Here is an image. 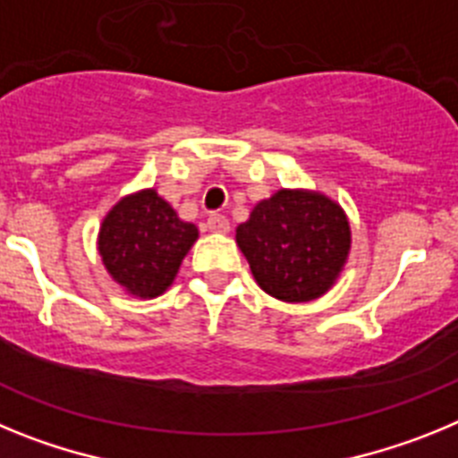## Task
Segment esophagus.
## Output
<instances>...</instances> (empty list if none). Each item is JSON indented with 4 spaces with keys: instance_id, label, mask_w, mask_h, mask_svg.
Wrapping results in <instances>:
<instances>
[{
    "instance_id": "esophagus-1",
    "label": "esophagus",
    "mask_w": 458,
    "mask_h": 458,
    "mask_svg": "<svg viewBox=\"0 0 458 458\" xmlns=\"http://www.w3.org/2000/svg\"><path fill=\"white\" fill-rule=\"evenodd\" d=\"M206 226H208L210 232L226 233V232H229V220H226L222 213H210L208 220H206Z\"/></svg>"
}]
</instances>
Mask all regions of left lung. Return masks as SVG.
I'll use <instances>...</instances> for the list:
<instances>
[{
	"mask_svg": "<svg viewBox=\"0 0 458 458\" xmlns=\"http://www.w3.org/2000/svg\"><path fill=\"white\" fill-rule=\"evenodd\" d=\"M236 242L266 293L307 302L326 293L342 273L351 226L342 206L326 194L279 190L238 225Z\"/></svg>",
	"mask_w": 458,
	"mask_h": 458,
	"instance_id": "8db88e82",
	"label": "left lung"
}]
</instances>
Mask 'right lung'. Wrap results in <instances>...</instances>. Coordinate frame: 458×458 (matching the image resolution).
<instances>
[{
	"label": "right lung",
	"instance_id": "add662e5",
	"mask_svg": "<svg viewBox=\"0 0 458 458\" xmlns=\"http://www.w3.org/2000/svg\"><path fill=\"white\" fill-rule=\"evenodd\" d=\"M199 232L183 222L156 190L128 194L105 216L98 252L128 293L156 298L172 284Z\"/></svg>",
	"mask_w": 458,
	"mask_h": 458
}]
</instances>
